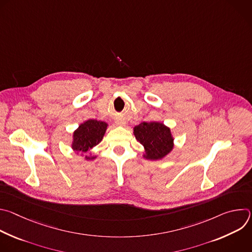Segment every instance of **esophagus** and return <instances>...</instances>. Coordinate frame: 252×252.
I'll return each instance as SVG.
<instances>
[{
    "mask_svg": "<svg viewBox=\"0 0 252 252\" xmlns=\"http://www.w3.org/2000/svg\"><path fill=\"white\" fill-rule=\"evenodd\" d=\"M117 125H120V126H122V125H124V123H123V122H118V123H117Z\"/></svg>",
    "mask_w": 252,
    "mask_h": 252,
    "instance_id": "1",
    "label": "esophagus"
}]
</instances>
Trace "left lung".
<instances>
[{"instance_id":"left-lung-1","label":"left lung","mask_w":252,"mask_h":252,"mask_svg":"<svg viewBox=\"0 0 252 252\" xmlns=\"http://www.w3.org/2000/svg\"><path fill=\"white\" fill-rule=\"evenodd\" d=\"M133 134L137 141L145 147L148 159L157 160L165 157L173 148L170 129L158 122H143L134 126Z\"/></svg>"}]
</instances>
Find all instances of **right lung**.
<instances>
[{"mask_svg":"<svg viewBox=\"0 0 252 252\" xmlns=\"http://www.w3.org/2000/svg\"><path fill=\"white\" fill-rule=\"evenodd\" d=\"M107 125L104 122L96 120H89L82 124L79 128L74 132L73 149L79 153H87L94 147L97 146L101 141L103 134L105 132ZM88 159H93V158H88Z\"/></svg>","mask_w":252,"mask_h":252,"instance_id":"1","label":"right lung"}]
</instances>
